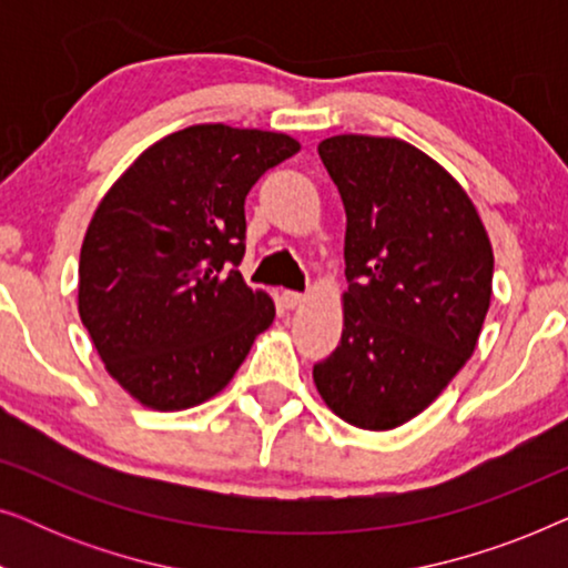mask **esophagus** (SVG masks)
Wrapping results in <instances>:
<instances>
[{
	"mask_svg": "<svg viewBox=\"0 0 568 568\" xmlns=\"http://www.w3.org/2000/svg\"><path fill=\"white\" fill-rule=\"evenodd\" d=\"M302 302H305V294H300V292H292V290H286V292H282V305L286 307V310H297Z\"/></svg>",
	"mask_w": 568,
	"mask_h": 568,
	"instance_id": "34e87169",
	"label": "esophagus"
}]
</instances>
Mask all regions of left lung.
Wrapping results in <instances>:
<instances>
[{
    "label": "left lung",
    "instance_id": "1",
    "mask_svg": "<svg viewBox=\"0 0 568 568\" xmlns=\"http://www.w3.org/2000/svg\"><path fill=\"white\" fill-rule=\"evenodd\" d=\"M317 154L346 209L348 290L341 344L313 379L346 424L387 432L429 408L476 352L491 240L457 178L403 139L338 134Z\"/></svg>",
    "mask_w": 568,
    "mask_h": 568
}]
</instances>
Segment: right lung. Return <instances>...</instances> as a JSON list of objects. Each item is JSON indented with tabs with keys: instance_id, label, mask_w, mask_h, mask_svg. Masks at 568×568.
Instances as JSON below:
<instances>
[{
	"instance_id": "obj_1",
	"label": "right lung",
	"mask_w": 568,
	"mask_h": 568,
	"mask_svg": "<svg viewBox=\"0 0 568 568\" xmlns=\"http://www.w3.org/2000/svg\"><path fill=\"white\" fill-rule=\"evenodd\" d=\"M300 142L290 134L196 123L139 154L84 232L77 310L108 375L152 410H185L230 385L274 323L251 290L245 196Z\"/></svg>"
}]
</instances>
